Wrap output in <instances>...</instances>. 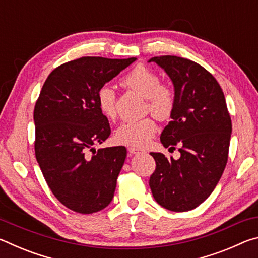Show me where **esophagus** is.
<instances>
[{
    "instance_id": "1",
    "label": "esophagus",
    "mask_w": 258,
    "mask_h": 258,
    "mask_svg": "<svg viewBox=\"0 0 258 258\" xmlns=\"http://www.w3.org/2000/svg\"><path fill=\"white\" fill-rule=\"evenodd\" d=\"M143 150L140 149V148H137V147H130L128 148V152L130 154L132 155H135V154H139V152H142Z\"/></svg>"
}]
</instances>
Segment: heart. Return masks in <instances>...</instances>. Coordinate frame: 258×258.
Instances as JSON below:
<instances>
[{
	"instance_id": "heart-1",
	"label": "heart",
	"mask_w": 258,
	"mask_h": 258,
	"mask_svg": "<svg viewBox=\"0 0 258 258\" xmlns=\"http://www.w3.org/2000/svg\"><path fill=\"white\" fill-rule=\"evenodd\" d=\"M121 86L134 91L147 100V110L151 111L160 120L169 118L175 108L176 95L173 87L160 83L158 73L154 69L139 64L121 78ZM98 107L100 112L108 119L117 116L116 97L111 87L103 86L98 92ZM157 131L156 120L146 117L139 120H126L117 128L115 138L127 146H145Z\"/></svg>"
}]
</instances>
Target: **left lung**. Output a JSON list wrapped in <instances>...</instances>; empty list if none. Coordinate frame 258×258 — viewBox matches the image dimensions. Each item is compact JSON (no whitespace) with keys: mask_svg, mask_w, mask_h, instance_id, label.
<instances>
[{"mask_svg":"<svg viewBox=\"0 0 258 258\" xmlns=\"http://www.w3.org/2000/svg\"><path fill=\"white\" fill-rule=\"evenodd\" d=\"M174 84L172 120L160 135L169 150L180 146L177 160L150 152L156 161L149 185L157 203L172 212H187L206 200L228 163L232 123L224 93L211 73L176 55L154 56Z\"/></svg>","mask_w":258,"mask_h":258,"instance_id":"obj_1","label":"left lung"}]
</instances>
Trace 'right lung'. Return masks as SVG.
<instances>
[{
	"label": "right lung",
	"instance_id": "1",
	"mask_svg": "<svg viewBox=\"0 0 258 258\" xmlns=\"http://www.w3.org/2000/svg\"><path fill=\"white\" fill-rule=\"evenodd\" d=\"M135 60L83 56L68 61L47 76L35 103L36 160L54 197L76 213L99 212L112 200L126 148L93 149L110 135L98 92Z\"/></svg>",
	"mask_w": 258,
	"mask_h": 258
}]
</instances>
